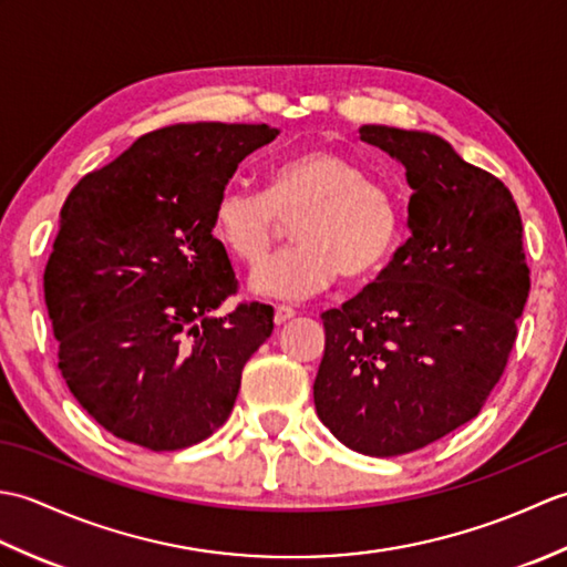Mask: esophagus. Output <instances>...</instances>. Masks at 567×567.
Instances as JSON below:
<instances>
[{
  "mask_svg": "<svg viewBox=\"0 0 567 567\" xmlns=\"http://www.w3.org/2000/svg\"><path fill=\"white\" fill-rule=\"evenodd\" d=\"M292 317H295V309L292 307H285V305L275 307V323H277V327H282V323L290 321Z\"/></svg>",
  "mask_w": 567,
  "mask_h": 567,
  "instance_id": "esophagus-1",
  "label": "esophagus"
}]
</instances>
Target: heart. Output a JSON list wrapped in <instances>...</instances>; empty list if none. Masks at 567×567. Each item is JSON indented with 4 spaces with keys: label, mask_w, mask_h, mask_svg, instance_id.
I'll use <instances>...</instances> for the list:
<instances>
[{
    "label": "heart",
    "mask_w": 567,
    "mask_h": 567,
    "mask_svg": "<svg viewBox=\"0 0 567 567\" xmlns=\"http://www.w3.org/2000/svg\"><path fill=\"white\" fill-rule=\"evenodd\" d=\"M292 219L297 244L252 275L256 295L305 299L341 272L360 280L384 268L402 234L400 202L388 185L341 153L311 148L277 163L262 192L226 187L214 204V236L256 268Z\"/></svg>",
    "instance_id": "1"
}]
</instances>
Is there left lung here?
<instances>
[{"label":"left lung","instance_id":"8db88e82","mask_svg":"<svg viewBox=\"0 0 567 567\" xmlns=\"http://www.w3.org/2000/svg\"><path fill=\"white\" fill-rule=\"evenodd\" d=\"M406 171V244L378 280L323 311L317 414L351 451L404 455L480 414L522 317V216L502 179L426 131L360 126Z\"/></svg>","mask_w":567,"mask_h":567}]
</instances>
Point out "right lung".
<instances>
[{
  "mask_svg": "<svg viewBox=\"0 0 567 567\" xmlns=\"http://www.w3.org/2000/svg\"><path fill=\"white\" fill-rule=\"evenodd\" d=\"M280 131L175 124L72 187L43 272L58 368L116 439L148 451L195 445L228 419L272 307L238 305L214 204L238 163Z\"/></svg>",
  "mask_w": 567,
  "mask_h": 567,
  "instance_id": "right-lung-1",
  "label": "right lung"
}]
</instances>
